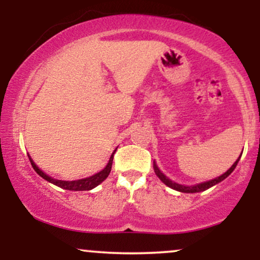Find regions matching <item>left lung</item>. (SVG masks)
Listing matches in <instances>:
<instances>
[{
  "mask_svg": "<svg viewBox=\"0 0 260 260\" xmlns=\"http://www.w3.org/2000/svg\"><path fill=\"white\" fill-rule=\"evenodd\" d=\"M241 155H242V154H241ZM240 157H238V159L235 161L234 165H232L231 168H230L228 171L225 172V174L219 176V177L214 178V180H210V181H207V182H203V183L196 184V186H183V184H178L174 181L169 180V178L166 177V176L160 171L159 168L156 166V164H154V171H155V174H156L157 177H159L160 180L166 184V186L172 188V189H176V190H178V192H182V193H198V192H203V190H205V189H209L210 187L215 186V184L219 183V182L223 181L226 177H228V176L231 175V172L234 171V170L236 169V166H237L238 161H240Z\"/></svg>",
  "mask_w": 260,
  "mask_h": 260,
  "instance_id": "left-lung-1",
  "label": "left lung"
}]
</instances>
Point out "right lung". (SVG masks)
Here are the masks:
<instances>
[{"instance_id":"add662e5","label":"right lung","mask_w":260,"mask_h":260,"mask_svg":"<svg viewBox=\"0 0 260 260\" xmlns=\"http://www.w3.org/2000/svg\"><path fill=\"white\" fill-rule=\"evenodd\" d=\"M117 149V148H116ZM116 153V150L113 151L111 157H110L109 162H107L106 168L104 170H101L100 172H98V174L90 176V177H86V178H82V180H77V181H62V180H55V178L50 177L49 175L45 174L44 171H41L40 169L38 168L37 164L32 161V159L30 156H29V160H30V164L32 166V169L37 171V174L39 176H41V177L44 178V180L49 181L50 183H53L55 186L57 187H61L63 188V189H68V190H90L92 188H95L96 186H99V184L103 182L104 180H106L107 176L110 175V171H111V168H112V161H113V154Z\"/></svg>"}]
</instances>
